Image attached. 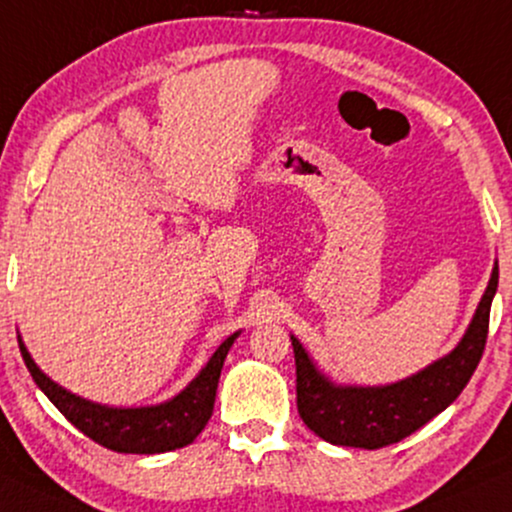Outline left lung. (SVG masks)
<instances>
[{"label": "left lung", "instance_id": "obj_1", "mask_svg": "<svg viewBox=\"0 0 512 512\" xmlns=\"http://www.w3.org/2000/svg\"><path fill=\"white\" fill-rule=\"evenodd\" d=\"M498 288V267L491 272L474 319L451 355L422 369L415 377L381 389H341L317 372L312 360L291 336L295 355V398L303 422L334 446H391L424 427L463 393L477 369L489 336V312Z\"/></svg>", "mask_w": 512, "mask_h": 512}]
</instances>
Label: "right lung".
I'll return each instance as SVG.
<instances>
[{
  "instance_id": "1",
  "label": "right lung",
  "mask_w": 512,
  "mask_h": 512,
  "mask_svg": "<svg viewBox=\"0 0 512 512\" xmlns=\"http://www.w3.org/2000/svg\"><path fill=\"white\" fill-rule=\"evenodd\" d=\"M236 336L238 334L226 338L217 348V353L212 355V360L207 362V367L169 403L155 405V408L128 410L107 408V405H97L73 396L40 372L21 341H18V348H21L30 377L78 432H83L88 439L109 448V451L150 455L188 446L205 429L214 410L221 367H224L226 353H229Z\"/></svg>"
}]
</instances>
